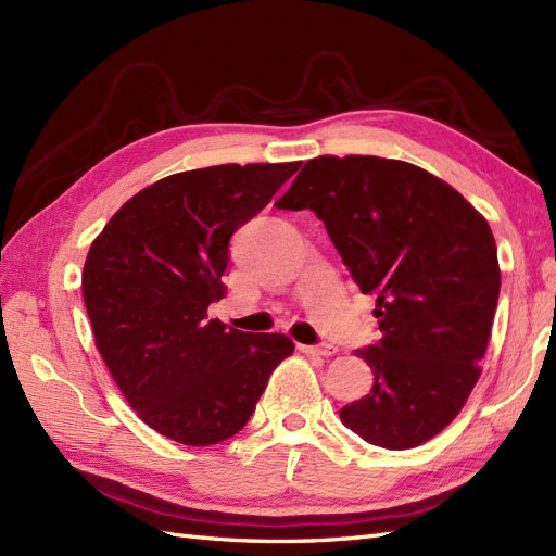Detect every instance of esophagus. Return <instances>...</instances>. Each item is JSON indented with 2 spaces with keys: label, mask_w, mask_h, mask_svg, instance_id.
<instances>
[{
  "label": "esophagus",
  "mask_w": 556,
  "mask_h": 556,
  "mask_svg": "<svg viewBox=\"0 0 556 556\" xmlns=\"http://www.w3.org/2000/svg\"><path fill=\"white\" fill-rule=\"evenodd\" d=\"M301 352H306V355H313V357H331L336 355V348L329 345V343H319V345H299Z\"/></svg>",
  "instance_id": "obj_1"
}]
</instances>
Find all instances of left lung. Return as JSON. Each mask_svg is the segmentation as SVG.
I'll use <instances>...</instances> for the list:
<instances>
[{
	"instance_id": "left-lung-1",
	"label": "left lung",
	"mask_w": 556,
	"mask_h": 556,
	"mask_svg": "<svg viewBox=\"0 0 556 556\" xmlns=\"http://www.w3.org/2000/svg\"><path fill=\"white\" fill-rule=\"evenodd\" d=\"M278 208H311L364 294L380 341L357 350L374 371L341 422L387 450L422 445L459 415L480 378L498 304L494 233L468 201L401 160L323 155Z\"/></svg>"
}]
</instances>
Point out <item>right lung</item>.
Instances as JSON below:
<instances>
[{"instance_id":"add662e5","label":"right lung","mask_w":556,"mask_h":556,"mask_svg":"<svg viewBox=\"0 0 556 556\" xmlns=\"http://www.w3.org/2000/svg\"><path fill=\"white\" fill-rule=\"evenodd\" d=\"M301 162L220 164L166 176L134 194L92 241L83 299L97 350L148 427L182 445L239 433L274 368L294 352L285 333H245L208 319L225 296L229 239Z\"/></svg>"}]
</instances>
